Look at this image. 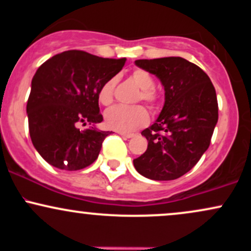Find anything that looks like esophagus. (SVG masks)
Wrapping results in <instances>:
<instances>
[{
    "label": "esophagus",
    "mask_w": 251,
    "mask_h": 251,
    "mask_svg": "<svg viewBox=\"0 0 251 251\" xmlns=\"http://www.w3.org/2000/svg\"><path fill=\"white\" fill-rule=\"evenodd\" d=\"M118 133H119L120 135H122V137L126 138V139H129V138L134 137V134H133V133H125V132H118Z\"/></svg>",
    "instance_id": "esophagus-1"
}]
</instances>
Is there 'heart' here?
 Returning <instances> with one entry per match:
<instances>
[{
  "instance_id": "obj_1",
  "label": "heart",
  "mask_w": 251,
  "mask_h": 251,
  "mask_svg": "<svg viewBox=\"0 0 251 251\" xmlns=\"http://www.w3.org/2000/svg\"><path fill=\"white\" fill-rule=\"evenodd\" d=\"M132 79L135 85L140 88L138 100H143L151 107H155L159 97L154 89L153 77L146 71L135 70L132 73ZM116 85L117 77H111L100 87L98 98L102 105L107 106L113 101ZM105 123L107 127L116 129V131L131 132L143 127L149 123V113L146 108L140 105L133 106V107L117 105L105 112Z\"/></svg>"
}]
</instances>
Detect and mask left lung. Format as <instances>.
<instances>
[{"label":"left lung","instance_id":"left-lung-1","mask_svg":"<svg viewBox=\"0 0 251 251\" xmlns=\"http://www.w3.org/2000/svg\"><path fill=\"white\" fill-rule=\"evenodd\" d=\"M165 89V103L157 122L142 134L148 150L133 165L144 177L174 180L189 172L211 142L218 120V102L211 80L201 68L179 56L137 60Z\"/></svg>","mask_w":251,"mask_h":251}]
</instances>
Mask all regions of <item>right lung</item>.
Wrapping results in <instances>:
<instances>
[{
  "label": "right lung",
  "instance_id": "right-lung-1",
  "mask_svg": "<svg viewBox=\"0 0 251 251\" xmlns=\"http://www.w3.org/2000/svg\"><path fill=\"white\" fill-rule=\"evenodd\" d=\"M126 59H105L67 50L43 62L31 80L27 102L34 148L57 169L76 171L96 162L109 131L77 126L102 122L98 93L117 75Z\"/></svg>",
  "mask_w": 251,
  "mask_h": 251
}]
</instances>
